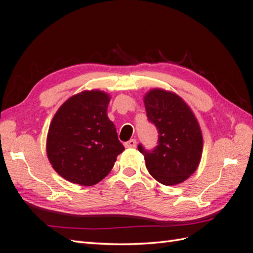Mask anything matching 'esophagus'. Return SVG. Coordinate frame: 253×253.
<instances>
[{
    "label": "esophagus",
    "instance_id": "34e87169",
    "mask_svg": "<svg viewBox=\"0 0 253 253\" xmlns=\"http://www.w3.org/2000/svg\"><path fill=\"white\" fill-rule=\"evenodd\" d=\"M136 145H137L136 139H131L125 143V147L128 148V149H134V148H136Z\"/></svg>",
    "mask_w": 253,
    "mask_h": 253
}]
</instances>
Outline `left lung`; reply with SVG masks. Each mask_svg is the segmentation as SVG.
Segmentation results:
<instances>
[{
  "label": "left lung",
  "instance_id": "left-lung-1",
  "mask_svg": "<svg viewBox=\"0 0 253 253\" xmlns=\"http://www.w3.org/2000/svg\"><path fill=\"white\" fill-rule=\"evenodd\" d=\"M149 120L158 129V145L145 151V167L158 182L174 186L188 179L198 168L203 154V134L190 106L173 91L152 88L143 97Z\"/></svg>",
  "mask_w": 253,
  "mask_h": 253
}]
</instances>
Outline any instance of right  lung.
<instances>
[{"mask_svg": "<svg viewBox=\"0 0 253 253\" xmlns=\"http://www.w3.org/2000/svg\"><path fill=\"white\" fill-rule=\"evenodd\" d=\"M110 100L105 91L83 90L68 98L50 122L47 157L53 170L70 182L96 185L125 151L108 117Z\"/></svg>", "mask_w": 253, "mask_h": 253, "instance_id": "add662e5", "label": "right lung"}]
</instances>
